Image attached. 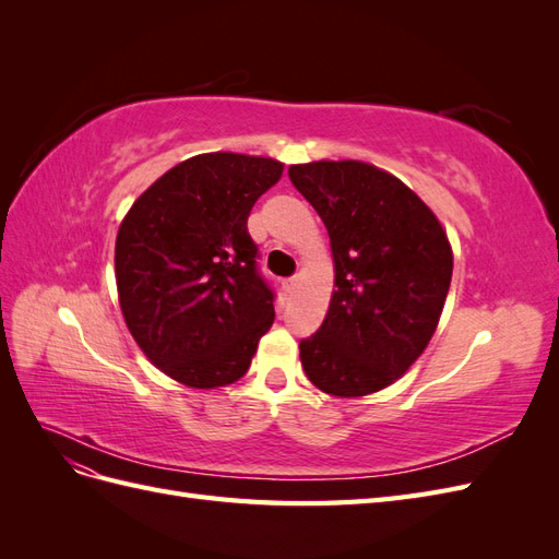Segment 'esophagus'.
<instances>
[{"label": "esophagus", "mask_w": 559, "mask_h": 559, "mask_svg": "<svg viewBox=\"0 0 559 559\" xmlns=\"http://www.w3.org/2000/svg\"><path fill=\"white\" fill-rule=\"evenodd\" d=\"M298 284H300V277H292V280H286V289H296Z\"/></svg>", "instance_id": "obj_1"}]
</instances>
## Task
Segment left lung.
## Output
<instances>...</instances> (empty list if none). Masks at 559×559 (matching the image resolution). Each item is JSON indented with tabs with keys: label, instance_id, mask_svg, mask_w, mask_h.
Segmentation results:
<instances>
[{
	"label": "left lung",
	"instance_id": "obj_1",
	"mask_svg": "<svg viewBox=\"0 0 559 559\" xmlns=\"http://www.w3.org/2000/svg\"><path fill=\"white\" fill-rule=\"evenodd\" d=\"M324 222L333 294L324 324L300 343L308 380L357 399L394 384L436 333L452 280L443 224L413 189L364 160L289 167Z\"/></svg>",
	"mask_w": 559,
	"mask_h": 559
}]
</instances>
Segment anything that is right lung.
Masks as SVG:
<instances>
[{"instance_id": "obj_1", "label": "right lung", "mask_w": 559, "mask_h": 559, "mask_svg": "<svg viewBox=\"0 0 559 559\" xmlns=\"http://www.w3.org/2000/svg\"><path fill=\"white\" fill-rule=\"evenodd\" d=\"M284 163L214 151L186 158L132 202L116 235L118 306L144 357L193 389L238 382L273 326L249 212Z\"/></svg>"}]
</instances>
